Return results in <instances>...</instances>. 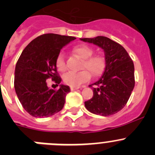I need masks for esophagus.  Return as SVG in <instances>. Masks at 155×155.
Here are the masks:
<instances>
[{"mask_svg": "<svg viewBox=\"0 0 155 155\" xmlns=\"http://www.w3.org/2000/svg\"><path fill=\"white\" fill-rule=\"evenodd\" d=\"M79 89V87H70V89L71 91H74V90H76V89Z\"/></svg>", "mask_w": 155, "mask_h": 155, "instance_id": "obj_1", "label": "esophagus"}]
</instances>
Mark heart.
Returning a JSON list of instances; mask_svg holds the SVG:
<instances>
[{"mask_svg": "<svg viewBox=\"0 0 155 155\" xmlns=\"http://www.w3.org/2000/svg\"><path fill=\"white\" fill-rule=\"evenodd\" d=\"M73 53L82 60L81 69L79 73H66L63 76V82L72 87H79L81 84L87 82L92 75L93 77L101 76L105 70V61L104 57L101 56H92L93 50L87 45L76 46L73 50ZM56 68L60 72H64L66 69L64 53H60L56 58Z\"/></svg>", "mask_w": 155, "mask_h": 155, "instance_id": "1", "label": "heart"}]
</instances>
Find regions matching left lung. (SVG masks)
Instances as JSON below:
<instances>
[{"mask_svg": "<svg viewBox=\"0 0 155 155\" xmlns=\"http://www.w3.org/2000/svg\"><path fill=\"white\" fill-rule=\"evenodd\" d=\"M102 48L105 67L100 79L92 85L93 96L85 102L88 111L95 115L109 116L121 110L126 105L134 86L133 61L122 46L108 37L80 38Z\"/></svg>", "mask_w": 155, "mask_h": 155, "instance_id": "left-lung-1", "label": "left lung"}]
</instances>
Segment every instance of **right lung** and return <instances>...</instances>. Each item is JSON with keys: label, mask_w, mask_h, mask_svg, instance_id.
<instances>
[{"label": "right lung", "mask_w": 155, "mask_h": 155, "mask_svg": "<svg viewBox=\"0 0 155 155\" xmlns=\"http://www.w3.org/2000/svg\"><path fill=\"white\" fill-rule=\"evenodd\" d=\"M76 37L47 34L39 36L25 47L16 64L14 89L19 101L32 116L47 118L62 110L70 89L60 85L57 90L50 89L47 80L51 78L56 85V61L63 47Z\"/></svg>", "instance_id": "add662e5"}]
</instances>
